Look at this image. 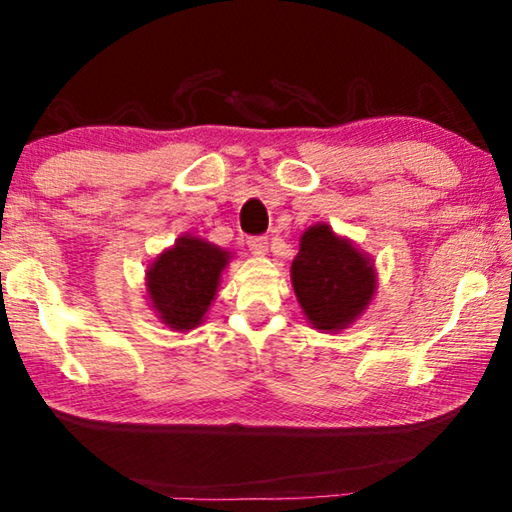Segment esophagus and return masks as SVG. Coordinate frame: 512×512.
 Here are the masks:
<instances>
[{"label": "esophagus", "mask_w": 512, "mask_h": 512, "mask_svg": "<svg viewBox=\"0 0 512 512\" xmlns=\"http://www.w3.org/2000/svg\"><path fill=\"white\" fill-rule=\"evenodd\" d=\"M248 248H250V253H253V255L264 257L268 253V241H266V237H250Z\"/></svg>", "instance_id": "1"}]
</instances>
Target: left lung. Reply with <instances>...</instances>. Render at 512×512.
Instances as JSON below:
<instances>
[{
  "label": "left lung",
  "instance_id": "left-lung-1",
  "mask_svg": "<svg viewBox=\"0 0 512 512\" xmlns=\"http://www.w3.org/2000/svg\"><path fill=\"white\" fill-rule=\"evenodd\" d=\"M291 284L311 327L327 334L343 332L366 314L375 298L377 268L352 239L320 221L302 232Z\"/></svg>",
  "mask_w": 512,
  "mask_h": 512
}]
</instances>
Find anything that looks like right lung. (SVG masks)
Masks as SVG:
<instances>
[{"instance_id": "1", "label": "right lung", "mask_w": 512, "mask_h": 512, "mask_svg": "<svg viewBox=\"0 0 512 512\" xmlns=\"http://www.w3.org/2000/svg\"><path fill=\"white\" fill-rule=\"evenodd\" d=\"M235 257L196 235H180L146 266V300L160 323L189 332L205 320L219 291L221 275Z\"/></svg>"}]
</instances>
